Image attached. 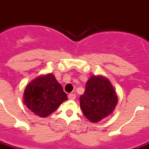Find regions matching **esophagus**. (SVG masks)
Instances as JSON below:
<instances>
[{
	"label": "esophagus",
	"instance_id": "obj_1",
	"mask_svg": "<svg viewBox=\"0 0 149 149\" xmlns=\"http://www.w3.org/2000/svg\"><path fill=\"white\" fill-rule=\"evenodd\" d=\"M68 97H69V98L71 100L76 99V95H75L74 93H71V94H70V95H68Z\"/></svg>",
	"mask_w": 149,
	"mask_h": 149
}]
</instances>
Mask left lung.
<instances>
[{"label": "left lung", "mask_w": 149, "mask_h": 149, "mask_svg": "<svg viewBox=\"0 0 149 149\" xmlns=\"http://www.w3.org/2000/svg\"><path fill=\"white\" fill-rule=\"evenodd\" d=\"M118 98L111 83L102 77H91L79 97L80 109L91 122L97 123L112 114Z\"/></svg>", "instance_id": "obj_1"}]
</instances>
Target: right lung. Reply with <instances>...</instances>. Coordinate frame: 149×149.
Listing matches in <instances>:
<instances>
[{
    "label": "right lung",
    "instance_id": "right-lung-1",
    "mask_svg": "<svg viewBox=\"0 0 149 149\" xmlns=\"http://www.w3.org/2000/svg\"><path fill=\"white\" fill-rule=\"evenodd\" d=\"M23 99L32 112L46 117L66 101L67 95L54 75L50 73L32 80L26 87Z\"/></svg>",
    "mask_w": 149,
    "mask_h": 149
}]
</instances>
